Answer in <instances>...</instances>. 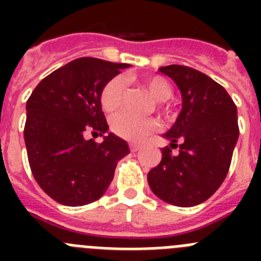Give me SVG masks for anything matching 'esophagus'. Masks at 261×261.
Segmentation results:
<instances>
[{
  "mask_svg": "<svg viewBox=\"0 0 261 261\" xmlns=\"http://www.w3.org/2000/svg\"><path fill=\"white\" fill-rule=\"evenodd\" d=\"M140 147H141V145L136 144V142H130V144H129V149H130V151H133V153L140 150Z\"/></svg>",
  "mask_w": 261,
  "mask_h": 261,
  "instance_id": "obj_1",
  "label": "esophagus"
}]
</instances>
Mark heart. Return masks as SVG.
I'll return each mask as SVG.
<instances>
[{"label": "heart", "instance_id": "obj_1", "mask_svg": "<svg viewBox=\"0 0 261 261\" xmlns=\"http://www.w3.org/2000/svg\"><path fill=\"white\" fill-rule=\"evenodd\" d=\"M142 85L147 89L155 100L165 102L172 95V87L166 78L161 75H149L142 80ZM125 95V80L114 77L103 86L100 93V106L103 111L111 114L119 110ZM112 133L128 141H141L146 136L158 129L159 123L153 117H137L133 115L117 114L110 121Z\"/></svg>", "mask_w": 261, "mask_h": 261}]
</instances>
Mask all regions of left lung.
Returning <instances> with one entry per match:
<instances>
[{
  "instance_id": "left-lung-1",
  "label": "left lung",
  "mask_w": 261,
  "mask_h": 261,
  "mask_svg": "<svg viewBox=\"0 0 261 261\" xmlns=\"http://www.w3.org/2000/svg\"><path fill=\"white\" fill-rule=\"evenodd\" d=\"M175 81L183 96L176 123L163 135L171 141L162 161L147 174L154 195L176 206L208 200L225 180L239 137L238 112L231 96L216 81L196 69L168 65L159 69ZM179 144V154L171 148Z\"/></svg>"
}]
</instances>
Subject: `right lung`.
<instances>
[{
  "mask_svg": "<svg viewBox=\"0 0 261 261\" xmlns=\"http://www.w3.org/2000/svg\"><path fill=\"white\" fill-rule=\"evenodd\" d=\"M128 64L81 57L41 80L27 100L24 142L31 172L50 199L81 206L100 199L120 159L124 140L110 133L98 144L85 135L108 130L100 93Z\"/></svg>",
  "mask_w": 261,
  "mask_h": 261,
  "instance_id": "1",
  "label": "right lung"
}]
</instances>
